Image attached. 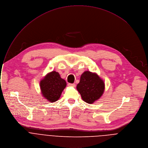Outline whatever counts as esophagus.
Wrapping results in <instances>:
<instances>
[{
    "instance_id": "34e87169",
    "label": "esophagus",
    "mask_w": 148,
    "mask_h": 148,
    "mask_svg": "<svg viewBox=\"0 0 148 148\" xmlns=\"http://www.w3.org/2000/svg\"><path fill=\"white\" fill-rule=\"evenodd\" d=\"M68 86H72V87H75L76 84H68Z\"/></svg>"
}]
</instances>
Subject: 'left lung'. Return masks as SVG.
Returning a JSON list of instances; mask_svg holds the SVG:
<instances>
[{"instance_id": "8db88e82", "label": "left lung", "mask_w": 148, "mask_h": 148, "mask_svg": "<svg viewBox=\"0 0 148 148\" xmlns=\"http://www.w3.org/2000/svg\"><path fill=\"white\" fill-rule=\"evenodd\" d=\"M76 88L82 99L92 104L99 99L103 93L105 84L96 73L85 71L82 74Z\"/></svg>"}]
</instances>
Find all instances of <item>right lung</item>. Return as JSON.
I'll return each instance as SVG.
<instances>
[{
  "instance_id": "obj_1",
  "label": "right lung",
  "mask_w": 148,
  "mask_h": 148,
  "mask_svg": "<svg viewBox=\"0 0 148 148\" xmlns=\"http://www.w3.org/2000/svg\"><path fill=\"white\" fill-rule=\"evenodd\" d=\"M66 86V81L55 71L49 73L40 82L43 96L51 102H55L59 99Z\"/></svg>"
}]
</instances>
